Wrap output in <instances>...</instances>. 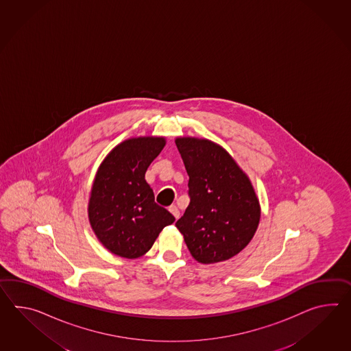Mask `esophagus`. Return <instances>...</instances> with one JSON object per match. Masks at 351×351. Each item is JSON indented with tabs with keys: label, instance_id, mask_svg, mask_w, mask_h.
<instances>
[{
	"label": "esophagus",
	"instance_id": "esophagus-1",
	"mask_svg": "<svg viewBox=\"0 0 351 351\" xmlns=\"http://www.w3.org/2000/svg\"><path fill=\"white\" fill-rule=\"evenodd\" d=\"M169 210H170V212H171L172 215L175 217V219H179L180 212L179 209H178V206H170V208H169Z\"/></svg>",
	"mask_w": 351,
	"mask_h": 351
}]
</instances>
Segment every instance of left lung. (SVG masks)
Listing matches in <instances>:
<instances>
[{
    "label": "left lung",
    "instance_id": "obj_1",
    "mask_svg": "<svg viewBox=\"0 0 351 351\" xmlns=\"http://www.w3.org/2000/svg\"><path fill=\"white\" fill-rule=\"evenodd\" d=\"M189 175L190 203L176 227L202 264L226 261L254 237L260 222L255 190L230 154L208 139L175 141Z\"/></svg>",
    "mask_w": 351,
    "mask_h": 351
}]
</instances>
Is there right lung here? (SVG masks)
<instances>
[{"instance_id":"1","label":"right lung","mask_w":351,"mask_h":351,"mask_svg":"<svg viewBox=\"0 0 351 351\" xmlns=\"http://www.w3.org/2000/svg\"><path fill=\"white\" fill-rule=\"evenodd\" d=\"M166 145L163 137L130 138L105 157L95 176L88 219L110 252L137 258L152 247L175 217L154 203L145 171Z\"/></svg>"}]
</instances>
